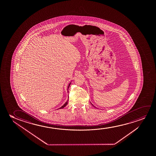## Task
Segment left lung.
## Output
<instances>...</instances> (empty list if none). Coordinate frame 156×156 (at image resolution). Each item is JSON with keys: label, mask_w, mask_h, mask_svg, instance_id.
<instances>
[{"label": "left lung", "mask_w": 156, "mask_h": 156, "mask_svg": "<svg viewBox=\"0 0 156 156\" xmlns=\"http://www.w3.org/2000/svg\"><path fill=\"white\" fill-rule=\"evenodd\" d=\"M91 104H92V103H91ZM93 106H94V105H93ZM95 107V108H96V107Z\"/></svg>", "instance_id": "1"}]
</instances>
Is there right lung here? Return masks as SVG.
Returning a JSON list of instances; mask_svg holds the SVG:
<instances>
[{"mask_svg": "<svg viewBox=\"0 0 156 156\" xmlns=\"http://www.w3.org/2000/svg\"><path fill=\"white\" fill-rule=\"evenodd\" d=\"M71 83H69V84L68 87V93L69 90L68 89L69 88V87H70V85ZM68 101H69V96H68V100L66 101V102L65 103H64V105H62V107H61L60 108H59V109H62V108H63L64 107H66V105H67V104H68Z\"/></svg>", "mask_w": 156, "mask_h": 156, "instance_id": "obj_1", "label": "right lung"}]
</instances>
